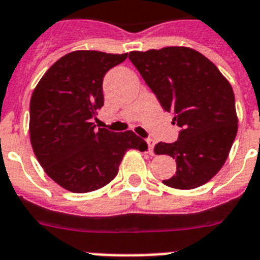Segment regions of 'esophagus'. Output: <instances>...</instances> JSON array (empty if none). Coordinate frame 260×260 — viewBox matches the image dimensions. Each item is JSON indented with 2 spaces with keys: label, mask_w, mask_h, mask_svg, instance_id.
I'll return each mask as SVG.
<instances>
[{
  "label": "esophagus",
  "mask_w": 260,
  "mask_h": 260,
  "mask_svg": "<svg viewBox=\"0 0 260 260\" xmlns=\"http://www.w3.org/2000/svg\"><path fill=\"white\" fill-rule=\"evenodd\" d=\"M146 142H147V144H148V152H150V154H154L155 142L152 140V139H147Z\"/></svg>",
  "instance_id": "obj_1"
}]
</instances>
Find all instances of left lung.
<instances>
[{
    "instance_id": "8db88e82",
    "label": "left lung",
    "mask_w": 260,
    "mask_h": 260,
    "mask_svg": "<svg viewBox=\"0 0 260 260\" xmlns=\"http://www.w3.org/2000/svg\"><path fill=\"white\" fill-rule=\"evenodd\" d=\"M129 60L181 128L178 140L155 146L156 154L177 160V173L163 183L187 190L210 181L238 134L230 82L209 59L186 47L132 51Z\"/></svg>"
}]
</instances>
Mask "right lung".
Returning <instances> with one entry per match:
<instances>
[{"instance_id":"1","label":"right lung","mask_w":260,"mask_h":260,"mask_svg":"<svg viewBox=\"0 0 260 260\" xmlns=\"http://www.w3.org/2000/svg\"><path fill=\"white\" fill-rule=\"evenodd\" d=\"M128 54L74 51L55 62L34 90L29 135L34 152L47 175L73 193H89L108 185L131 148L147 150L132 132L97 128L104 105L102 82Z\"/></svg>"}]
</instances>
